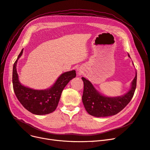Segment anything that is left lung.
Returning a JSON list of instances; mask_svg holds the SVG:
<instances>
[{
	"instance_id": "1",
	"label": "left lung",
	"mask_w": 150,
	"mask_h": 150,
	"mask_svg": "<svg viewBox=\"0 0 150 150\" xmlns=\"http://www.w3.org/2000/svg\"><path fill=\"white\" fill-rule=\"evenodd\" d=\"M84 83L82 101L87 112L96 117H105L118 113L130 102L137 86V73L132 88L122 97H108L100 94L89 81L82 77Z\"/></svg>"
}]
</instances>
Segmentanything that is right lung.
Masks as SVG:
<instances>
[{"mask_svg":"<svg viewBox=\"0 0 150 150\" xmlns=\"http://www.w3.org/2000/svg\"><path fill=\"white\" fill-rule=\"evenodd\" d=\"M23 49L18 56L13 68V87L18 100L32 113L42 115L54 112L59 103L62 91L67 83L76 76L75 70L62 74L54 85L46 90H35L25 87L18 80L16 63L23 53Z\"/></svg>","mask_w":150,"mask_h":150,"instance_id":"add662e5","label":"right lung"}]
</instances>
